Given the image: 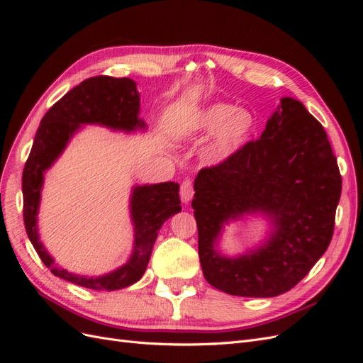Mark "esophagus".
Wrapping results in <instances>:
<instances>
[{
  "label": "esophagus",
  "mask_w": 363,
  "mask_h": 363,
  "mask_svg": "<svg viewBox=\"0 0 363 363\" xmlns=\"http://www.w3.org/2000/svg\"><path fill=\"white\" fill-rule=\"evenodd\" d=\"M194 195V188H192V182L186 179L183 183H182V188H180V199L183 203H189L191 199Z\"/></svg>",
  "instance_id": "34e87169"
}]
</instances>
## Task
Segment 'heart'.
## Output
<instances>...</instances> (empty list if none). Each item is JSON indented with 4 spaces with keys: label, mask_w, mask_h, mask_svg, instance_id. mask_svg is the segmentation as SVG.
Segmentation results:
<instances>
[{
    "label": "heart",
    "mask_w": 363,
    "mask_h": 363,
    "mask_svg": "<svg viewBox=\"0 0 363 363\" xmlns=\"http://www.w3.org/2000/svg\"><path fill=\"white\" fill-rule=\"evenodd\" d=\"M256 130V118L247 108H236L230 103H213L186 116L180 135L186 138L213 135L207 147L212 163H224L242 148Z\"/></svg>",
    "instance_id": "obj_1"
}]
</instances>
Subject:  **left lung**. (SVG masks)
<instances>
[{"label": "left lung", "instance_id": "left-lung-1", "mask_svg": "<svg viewBox=\"0 0 363 363\" xmlns=\"http://www.w3.org/2000/svg\"><path fill=\"white\" fill-rule=\"evenodd\" d=\"M342 180L323 125L283 96L260 138L204 168L194 182V216L204 279L230 295L269 298L307 276L330 244ZM263 216L270 232L238 257L218 250L225 225Z\"/></svg>", "mask_w": 363, "mask_h": 363}]
</instances>
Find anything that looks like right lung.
I'll return each instance as SVG.
<instances>
[{"label":"right lung","mask_w":363,"mask_h":363,"mask_svg":"<svg viewBox=\"0 0 363 363\" xmlns=\"http://www.w3.org/2000/svg\"><path fill=\"white\" fill-rule=\"evenodd\" d=\"M140 98L136 82L98 75L82 82L63 95L36 131L23 174L24 224L30 242L43 265L63 280L95 291H118L136 283L144 276L152 247L163 223L182 211L179 183L136 184L130 194V219L133 224V247L127 262L103 276H82L56 265L39 236L38 213L45 172L62 156L74 135L84 125H101L113 131L135 133L145 131V121L139 116Z\"/></svg>","instance_id":"right-lung-1"}]
</instances>
